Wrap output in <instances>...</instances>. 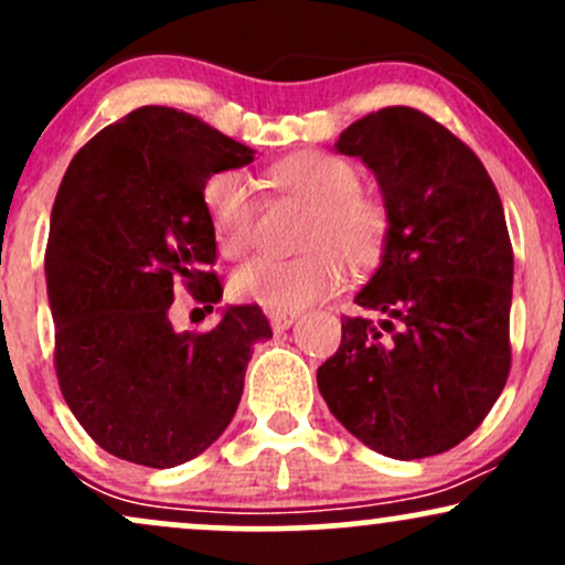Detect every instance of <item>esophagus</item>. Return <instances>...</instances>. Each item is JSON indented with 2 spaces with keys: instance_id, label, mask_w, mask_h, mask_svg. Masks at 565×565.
Instances as JSON below:
<instances>
[{
  "instance_id": "esophagus-1",
  "label": "esophagus",
  "mask_w": 565,
  "mask_h": 565,
  "mask_svg": "<svg viewBox=\"0 0 565 565\" xmlns=\"http://www.w3.org/2000/svg\"><path fill=\"white\" fill-rule=\"evenodd\" d=\"M295 321L297 313H270V327H274V332H284V329H289Z\"/></svg>"
}]
</instances>
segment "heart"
<instances>
[{
	"instance_id": "heart-1",
	"label": "heart",
	"mask_w": 565,
	"mask_h": 565,
	"mask_svg": "<svg viewBox=\"0 0 565 565\" xmlns=\"http://www.w3.org/2000/svg\"><path fill=\"white\" fill-rule=\"evenodd\" d=\"M274 183L313 206L302 246L291 260L260 257L231 278L236 300L274 313H291L342 289L348 263L369 270L380 263L391 233V212L380 199L361 193V174L348 159L323 151H300L278 161ZM201 204L225 257H244L257 242V188L242 170L206 178Z\"/></svg>"
}]
</instances>
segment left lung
Returning <instances> with one entry per match:
<instances>
[{
    "instance_id": "obj_1",
    "label": "left lung",
    "mask_w": 565,
    "mask_h": 565,
    "mask_svg": "<svg viewBox=\"0 0 565 565\" xmlns=\"http://www.w3.org/2000/svg\"><path fill=\"white\" fill-rule=\"evenodd\" d=\"M334 148L377 174L391 212L382 263L319 366L329 412L393 459L449 451L510 374L512 244L481 159L436 119L391 106Z\"/></svg>"
}]
</instances>
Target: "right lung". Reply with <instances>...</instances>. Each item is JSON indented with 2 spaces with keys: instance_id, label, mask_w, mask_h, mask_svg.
<instances>
[{
  "instance_id": "1",
  "label": "right lung",
  "mask_w": 565,
  "mask_h": 565,
  "mask_svg": "<svg viewBox=\"0 0 565 565\" xmlns=\"http://www.w3.org/2000/svg\"><path fill=\"white\" fill-rule=\"evenodd\" d=\"M255 151L196 116L142 106L71 159L50 220L44 276L63 398L100 449L174 468L210 449L236 414L255 342L274 337L257 305H231L210 332H174L183 284L212 310L223 287L206 178Z\"/></svg>"
}]
</instances>
